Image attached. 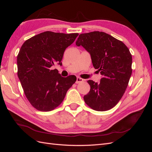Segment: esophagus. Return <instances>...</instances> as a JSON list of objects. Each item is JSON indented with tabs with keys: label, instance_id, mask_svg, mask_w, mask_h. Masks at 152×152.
<instances>
[{
	"label": "esophagus",
	"instance_id": "obj_1",
	"mask_svg": "<svg viewBox=\"0 0 152 152\" xmlns=\"http://www.w3.org/2000/svg\"><path fill=\"white\" fill-rule=\"evenodd\" d=\"M84 81V80L82 79V78H80V77H77V80H76V82L75 83L76 84H79V83H81V82H82Z\"/></svg>",
	"mask_w": 152,
	"mask_h": 152
}]
</instances>
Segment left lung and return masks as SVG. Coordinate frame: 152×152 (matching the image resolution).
<instances>
[{
  "label": "left lung",
  "mask_w": 152,
  "mask_h": 152,
  "mask_svg": "<svg viewBox=\"0 0 152 152\" xmlns=\"http://www.w3.org/2000/svg\"><path fill=\"white\" fill-rule=\"evenodd\" d=\"M76 45L90 53L94 68L103 77L99 84L87 81L91 89L84 96L85 103L96 111L113 108L125 93L132 74L129 50L122 41L98 31L80 34Z\"/></svg>",
  "instance_id": "left-lung-1"
}]
</instances>
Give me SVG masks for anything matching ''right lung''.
<instances>
[{
  "mask_svg": "<svg viewBox=\"0 0 152 152\" xmlns=\"http://www.w3.org/2000/svg\"><path fill=\"white\" fill-rule=\"evenodd\" d=\"M78 35L47 31L22 45L17 56L18 76L27 99L35 109L49 112L56 108L75 82V75L63 77L53 66L62 65L64 52Z\"/></svg>",
  "mask_w": 152,
  "mask_h": 152,
  "instance_id": "obj_1",
  "label": "right lung"
}]
</instances>
